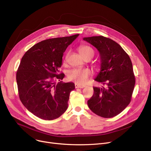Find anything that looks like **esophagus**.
I'll list each match as a JSON object with an SVG mask.
<instances>
[{
    "instance_id": "1",
    "label": "esophagus",
    "mask_w": 151,
    "mask_h": 151,
    "mask_svg": "<svg viewBox=\"0 0 151 151\" xmlns=\"http://www.w3.org/2000/svg\"><path fill=\"white\" fill-rule=\"evenodd\" d=\"M85 87H86L85 85H81L80 84L75 83V88H85Z\"/></svg>"
}]
</instances>
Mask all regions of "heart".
I'll return each instance as SVG.
<instances>
[{
    "label": "heart",
    "mask_w": 151,
    "mask_h": 151,
    "mask_svg": "<svg viewBox=\"0 0 151 151\" xmlns=\"http://www.w3.org/2000/svg\"><path fill=\"white\" fill-rule=\"evenodd\" d=\"M79 52L84 59H91L94 55V51L92 47L87 45L80 46ZM91 75V70L88 68H74L68 71L67 77L70 81H73L81 84L85 83Z\"/></svg>",
    "instance_id": "obj_1"
}]
</instances>
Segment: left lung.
<instances>
[{
  "label": "left lung",
  "mask_w": 151,
  "mask_h": 151,
  "mask_svg": "<svg viewBox=\"0 0 151 151\" xmlns=\"http://www.w3.org/2000/svg\"><path fill=\"white\" fill-rule=\"evenodd\" d=\"M83 40L99 51L101 68L95 81L106 85V88L94 87L88 106L99 116L114 117L131 101L135 77L130 58L119 45L109 38L94 36Z\"/></svg>",
  "instance_id": "8db88e82"
}]
</instances>
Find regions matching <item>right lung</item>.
Returning <instances> with one entry per match:
<instances>
[{"label":"right lung","mask_w":151,"mask_h":151,"mask_svg":"<svg viewBox=\"0 0 151 151\" xmlns=\"http://www.w3.org/2000/svg\"><path fill=\"white\" fill-rule=\"evenodd\" d=\"M79 36L47 39L24 54L17 72L18 93L30 113L43 120H54L65 112L73 83H63L59 73L63 54ZM60 81L57 85L55 81Z\"/></svg>","instance_id":"obj_1"}]
</instances>
